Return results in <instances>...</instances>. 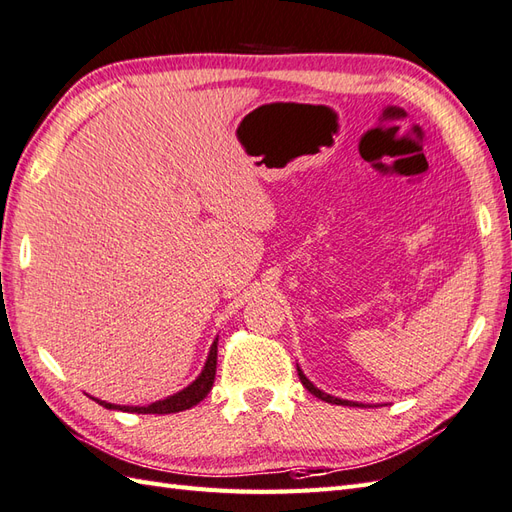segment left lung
Returning <instances> with one entry per match:
<instances>
[{"mask_svg": "<svg viewBox=\"0 0 512 512\" xmlns=\"http://www.w3.org/2000/svg\"><path fill=\"white\" fill-rule=\"evenodd\" d=\"M297 376H299V380H302V384L306 386L308 389V393H313L315 397H319V400H323V402H328V404H336V406H365V404H358V402H350V400H341V397H334V395H330V393H323L321 389H317V386L310 382L306 376H304V371L297 367Z\"/></svg>", "mask_w": 512, "mask_h": 512, "instance_id": "1", "label": "left lung"}]
</instances>
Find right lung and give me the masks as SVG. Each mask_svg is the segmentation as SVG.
I'll use <instances>...</instances> for the list:
<instances>
[{
    "instance_id": "1",
    "label": "right lung",
    "mask_w": 512,
    "mask_h": 512,
    "mask_svg": "<svg viewBox=\"0 0 512 512\" xmlns=\"http://www.w3.org/2000/svg\"><path fill=\"white\" fill-rule=\"evenodd\" d=\"M217 341L219 339H215L213 345H210V352H208L202 373H199V376L189 386H184L182 391L165 397V400H158V402L147 404V406H119V404H108L102 400H95V397L93 400L99 406L110 408V410H123V413H139V415H169V413H180V410H189L195 404L202 402L204 397L210 393V389H213L215 371H217Z\"/></svg>"
}]
</instances>
